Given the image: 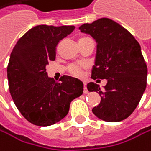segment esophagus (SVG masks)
<instances>
[{
	"label": "esophagus",
	"mask_w": 151,
	"mask_h": 151,
	"mask_svg": "<svg viewBox=\"0 0 151 151\" xmlns=\"http://www.w3.org/2000/svg\"><path fill=\"white\" fill-rule=\"evenodd\" d=\"M83 93H84V94H87V93H88V90H87V87H86L85 83H84V86H83Z\"/></svg>",
	"instance_id": "obj_1"
}]
</instances>
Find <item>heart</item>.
I'll list each match as a JSON object with an SVG mask.
<instances>
[{
    "label": "heart",
    "instance_id": "1",
    "mask_svg": "<svg viewBox=\"0 0 151 151\" xmlns=\"http://www.w3.org/2000/svg\"><path fill=\"white\" fill-rule=\"evenodd\" d=\"M84 39H87V38L81 39V40H84ZM81 40H80V41H81ZM69 71H70L71 74L74 75V76H77V77H81V76H82V72H81L80 68H77V67H74V66L70 67V68H69Z\"/></svg>",
    "mask_w": 151,
    "mask_h": 151
}]
</instances>
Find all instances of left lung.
<instances>
[{
  "label": "left lung",
  "instance_id": "obj_1",
  "mask_svg": "<svg viewBox=\"0 0 151 151\" xmlns=\"http://www.w3.org/2000/svg\"><path fill=\"white\" fill-rule=\"evenodd\" d=\"M79 29L96 43L91 78L107 80L103 89L94 83L87 84L89 92H97L101 96L99 105L92 109L93 113L110 122L128 118L147 86V68L139 43L128 30L109 18L83 24Z\"/></svg>",
  "mask_w": 151,
  "mask_h": 151
}]
</instances>
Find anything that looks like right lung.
<instances>
[{"mask_svg":"<svg viewBox=\"0 0 151 151\" xmlns=\"http://www.w3.org/2000/svg\"><path fill=\"white\" fill-rule=\"evenodd\" d=\"M74 26L39 25L21 37L7 67L9 91L24 118L38 126L58 122L68 113L70 102L83 93V83L64 75L60 82L48 77L46 66L55 59L58 42Z\"/></svg>","mask_w":151,"mask_h":151,"instance_id":"add662e5","label":"right lung"}]
</instances>
